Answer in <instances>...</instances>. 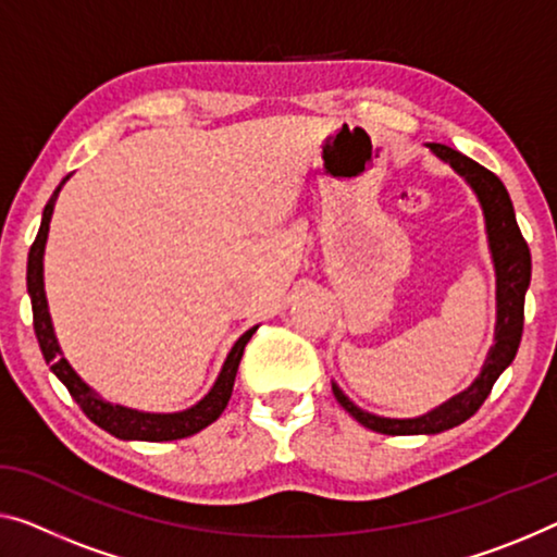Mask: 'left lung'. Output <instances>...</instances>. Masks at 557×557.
I'll return each instance as SVG.
<instances>
[{"label": "left lung", "mask_w": 557, "mask_h": 557, "mask_svg": "<svg viewBox=\"0 0 557 557\" xmlns=\"http://www.w3.org/2000/svg\"><path fill=\"white\" fill-rule=\"evenodd\" d=\"M440 160L450 162V168L462 174L468 180V185L475 189V195L483 205L485 214V227H487V243H491L493 262H495V277H497V322H495V345L487 352V360L483 364L475 383L468 389H462L460 395H455L453 400L440 405L433 412L422 414V418L412 420H389L377 418L360 410L358 405L347 400L343 389L332 385L337 403L352 414L355 420L368 430L383 435H435L443 430H450L460 422L470 420L472 414L480 410V405L487 400L495 380L500 377V372L516 360V352L520 347L522 337V322H525V289L530 285V250L525 237L518 227L516 210H512L508 189L497 174L485 170L483 164L472 162L470 157H465L455 149L445 145H428Z\"/></svg>", "instance_id": "1"}]
</instances>
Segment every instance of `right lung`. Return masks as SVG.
Returning a JSON list of instances; mask_svg holds the SVG:
<instances>
[{"label": "right lung", "mask_w": 557, "mask_h": 557, "mask_svg": "<svg viewBox=\"0 0 557 557\" xmlns=\"http://www.w3.org/2000/svg\"><path fill=\"white\" fill-rule=\"evenodd\" d=\"M64 185V182H62ZM60 185V187H62ZM60 187L54 189V195L49 197V202L41 212V225L35 237V243L29 247L27 257V293L32 300V318H35V335L39 343V350L45 355L49 370L54 372L57 377L62 380L64 387L70 389L72 400L79 405L82 412L87 414L89 420L99 425L107 433L120 437V440H145V443H164V440H182L199 433L207 425H212L214 420L220 418L222 410L227 408L232 385H235V375L239 368V360H243L245 345L250 343L252 330H247L243 337L237 339L235 347H232L225 364H222V372L218 383L212 385L210 393H207L202 400H199L195 408L185 412H139L122 408V405H112L99 397L92 387H89L85 380H82L77 372L72 370V364L64 360V355L57 345L52 320H49L47 310V297H45V275H41V257H45V245H47V232H49V220H52L54 199L60 195Z\"/></svg>", "instance_id": "add662e5"}]
</instances>
